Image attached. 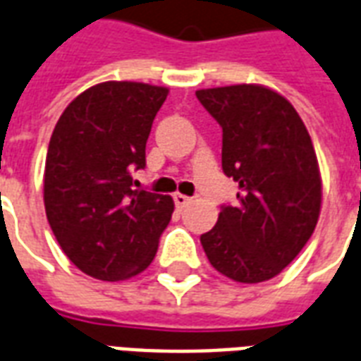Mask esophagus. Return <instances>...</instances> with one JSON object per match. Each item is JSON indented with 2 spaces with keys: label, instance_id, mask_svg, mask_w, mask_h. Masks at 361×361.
Returning a JSON list of instances; mask_svg holds the SVG:
<instances>
[{
  "label": "esophagus",
  "instance_id": "esophagus-1",
  "mask_svg": "<svg viewBox=\"0 0 361 361\" xmlns=\"http://www.w3.org/2000/svg\"><path fill=\"white\" fill-rule=\"evenodd\" d=\"M191 197H187V195H181V192H176L174 195V202L178 208H183V206H187L189 202H191Z\"/></svg>",
  "mask_w": 361,
  "mask_h": 361
}]
</instances>
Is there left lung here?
<instances>
[{
  "mask_svg": "<svg viewBox=\"0 0 361 361\" xmlns=\"http://www.w3.org/2000/svg\"><path fill=\"white\" fill-rule=\"evenodd\" d=\"M224 130L221 166L238 183L214 229L200 236L212 267L257 284L276 276L318 224L322 181L307 126L284 96L259 85L197 90Z\"/></svg>",
  "mask_w": 361,
  "mask_h": 361,
  "instance_id": "8db88e82",
  "label": "left lung"
}]
</instances>
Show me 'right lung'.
<instances>
[{"instance_id":"obj_1","label":"right lung","mask_w":361,"mask_h":361,"mask_svg":"<svg viewBox=\"0 0 361 361\" xmlns=\"http://www.w3.org/2000/svg\"><path fill=\"white\" fill-rule=\"evenodd\" d=\"M169 89L107 81L79 94L54 126L43 199L52 233L77 269L117 282L149 267L174 202L134 189Z\"/></svg>"}]
</instances>
